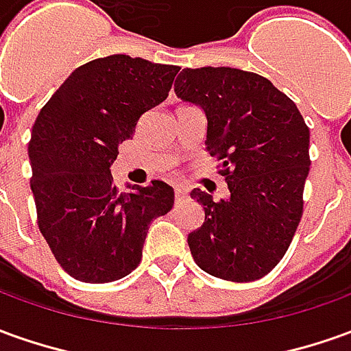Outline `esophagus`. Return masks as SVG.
I'll use <instances>...</instances> for the list:
<instances>
[{"mask_svg": "<svg viewBox=\"0 0 351 351\" xmlns=\"http://www.w3.org/2000/svg\"><path fill=\"white\" fill-rule=\"evenodd\" d=\"M188 197V192L184 190V188H176L175 190V201L176 203H180V201H184Z\"/></svg>", "mask_w": 351, "mask_h": 351, "instance_id": "34e87169", "label": "esophagus"}]
</instances>
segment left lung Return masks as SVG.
<instances>
[{
    "label": "left lung",
    "mask_w": 351,
    "mask_h": 351,
    "mask_svg": "<svg viewBox=\"0 0 351 351\" xmlns=\"http://www.w3.org/2000/svg\"><path fill=\"white\" fill-rule=\"evenodd\" d=\"M178 99L203 108L207 152L220 161L228 199L192 190L205 220L188 235L195 264L235 283L264 278L285 256L304 209L310 129L269 80L237 68H184Z\"/></svg>",
    "instance_id": "8db88e82"
}]
</instances>
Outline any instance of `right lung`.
Returning <instances> with one entry per match:
<instances>
[{
  "mask_svg": "<svg viewBox=\"0 0 351 351\" xmlns=\"http://www.w3.org/2000/svg\"><path fill=\"white\" fill-rule=\"evenodd\" d=\"M178 66L129 55L75 68L41 108L28 156L38 226L66 274L85 283L129 276L175 190L163 180L119 192L110 165L144 112L169 97Z\"/></svg>",
  "mask_w": 351,
  "mask_h": 351,
  "instance_id": "right-lung-1",
  "label": "right lung"
}]
</instances>
